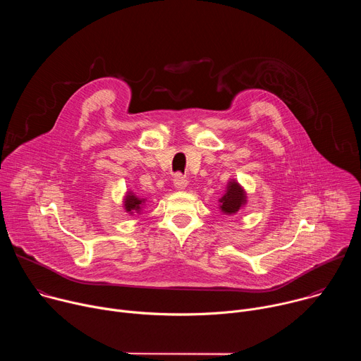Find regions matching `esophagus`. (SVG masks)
Returning a JSON list of instances; mask_svg holds the SVG:
<instances>
[{
    "instance_id": "34e87169",
    "label": "esophagus",
    "mask_w": 361,
    "mask_h": 361,
    "mask_svg": "<svg viewBox=\"0 0 361 361\" xmlns=\"http://www.w3.org/2000/svg\"><path fill=\"white\" fill-rule=\"evenodd\" d=\"M187 178H185V176H183V174H176L174 176V180H173V184H174V187L177 188V190H183V188H185L187 187Z\"/></svg>"
}]
</instances>
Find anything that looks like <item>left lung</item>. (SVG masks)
<instances>
[{"instance_id": "8db88e82", "label": "left lung", "mask_w": 361, "mask_h": 361, "mask_svg": "<svg viewBox=\"0 0 361 361\" xmlns=\"http://www.w3.org/2000/svg\"><path fill=\"white\" fill-rule=\"evenodd\" d=\"M219 201H220V210L224 214H235L247 202V194L235 180H231L228 181L227 191Z\"/></svg>"}]
</instances>
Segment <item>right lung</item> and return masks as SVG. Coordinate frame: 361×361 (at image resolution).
<instances>
[{"label":"right lung","instance_id":"1","mask_svg":"<svg viewBox=\"0 0 361 361\" xmlns=\"http://www.w3.org/2000/svg\"><path fill=\"white\" fill-rule=\"evenodd\" d=\"M145 202V198H138L134 192H127L124 197V209L128 214H134V213H140L142 205Z\"/></svg>","mask_w":361,"mask_h":361}]
</instances>
